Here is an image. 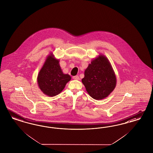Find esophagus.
I'll return each instance as SVG.
<instances>
[{
  "label": "esophagus",
  "mask_w": 153,
  "mask_h": 153,
  "mask_svg": "<svg viewBox=\"0 0 153 153\" xmlns=\"http://www.w3.org/2000/svg\"><path fill=\"white\" fill-rule=\"evenodd\" d=\"M73 79H77V80H78V79H79V76H74L73 77Z\"/></svg>",
  "instance_id": "1"
}]
</instances>
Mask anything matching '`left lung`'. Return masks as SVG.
Segmentation results:
<instances>
[{"mask_svg":"<svg viewBox=\"0 0 153 153\" xmlns=\"http://www.w3.org/2000/svg\"><path fill=\"white\" fill-rule=\"evenodd\" d=\"M82 82L89 95L96 100L107 97L116 85L114 71L108 59L100 54L93 59L84 72Z\"/></svg>","mask_w":153,"mask_h":153,"instance_id":"obj_1","label":"left lung"}]
</instances>
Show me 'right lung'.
I'll list each match as a JSON object with an SVG mask.
<instances>
[{"instance_id": "add662e5", "label": "right lung", "mask_w": 153, "mask_h": 153, "mask_svg": "<svg viewBox=\"0 0 153 153\" xmlns=\"http://www.w3.org/2000/svg\"><path fill=\"white\" fill-rule=\"evenodd\" d=\"M71 79V77L69 74L63 72L59 60L50 53L38 74L37 83L43 94L54 97L62 91Z\"/></svg>"}]
</instances>
